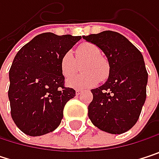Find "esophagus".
I'll return each mask as SVG.
<instances>
[{
	"instance_id": "esophagus-1",
	"label": "esophagus",
	"mask_w": 159,
	"mask_h": 159,
	"mask_svg": "<svg viewBox=\"0 0 159 159\" xmlns=\"http://www.w3.org/2000/svg\"><path fill=\"white\" fill-rule=\"evenodd\" d=\"M83 93V90H81V89H77L76 91H75V94L78 96V95H80V94H82Z\"/></svg>"
}]
</instances>
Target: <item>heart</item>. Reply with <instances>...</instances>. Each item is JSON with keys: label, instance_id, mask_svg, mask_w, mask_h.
Listing matches in <instances>:
<instances>
[{"label": "heart", "instance_id": "obj_1", "mask_svg": "<svg viewBox=\"0 0 159 159\" xmlns=\"http://www.w3.org/2000/svg\"><path fill=\"white\" fill-rule=\"evenodd\" d=\"M75 58L72 51L68 50L61 58L60 67L64 77H70L78 70V63L84 62L81 66L83 74L70 78L66 84L72 88L84 89L96 85L98 81L104 82L110 75V64L101 57V51L98 46L90 42H84L75 49Z\"/></svg>", "mask_w": 159, "mask_h": 159}]
</instances>
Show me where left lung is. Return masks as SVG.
<instances>
[{
    "label": "left lung",
    "mask_w": 159,
    "mask_h": 159,
    "mask_svg": "<svg viewBox=\"0 0 159 159\" xmlns=\"http://www.w3.org/2000/svg\"><path fill=\"white\" fill-rule=\"evenodd\" d=\"M100 48L111 67L108 81L92 89L88 117L98 129L120 134L138 120L146 98L147 72L143 55L124 36L114 31L84 36Z\"/></svg>",
    "instance_id": "obj_1"
}]
</instances>
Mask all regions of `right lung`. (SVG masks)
Instances as JSON below:
<instances>
[{"label": "right lung", "mask_w": 159, "mask_h": 159, "mask_svg": "<svg viewBox=\"0 0 159 159\" xmlns=\"http://www.w3.org/2000/svg\"><path fill=\"white\" fill-rule=\"evenodd\" d=\"M80 39L43 33L17 52L9 71L8 98L12 119L24 134L39 136L60 125L65 104L75 96L64 85L60 61Z\"/></svg>", "instance_id": "obj_1"}]
</instances>
